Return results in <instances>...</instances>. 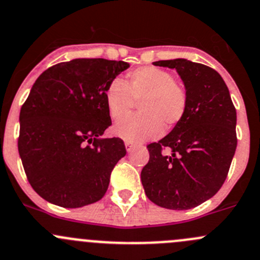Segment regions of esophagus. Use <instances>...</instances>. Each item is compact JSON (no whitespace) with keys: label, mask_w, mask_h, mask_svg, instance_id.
<instances>
[{"label":"esophagus","mask_w":260,"mask_h":260,"mask_svg":"<svg viewBox=\"0 0 260 260\" xmlns=\"http://www.w3.org/2000/svg\"><path fill=\"white\" fill-rule=\"evenodd\" d=\"M124 143H125V147H127V151H128V152H129V151L132 150V148L135 147V146H136L135 143L132 142V141H125Z\"/></svg>","instance_id":"34e87169"}]
</instances>
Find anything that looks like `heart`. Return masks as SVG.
<instances>
[{
    "mask_svg": "<svg viewBox=\"0 0 260 260\" xmlns=\"http://www.w3.org/2000/svg\"><path fill=\"white\" fill-rule=\"evenodd\" d=\"M138 103L140 114L118 123L115 135L125 141L155 138L174 129L188 110V94L183 84L166 70L155 66L140 67L122 80H113L105 90V104L114 120L127 117Z\"/></svg>",
    "mask_w": 260,
    "mask_h": 260,
    "instance_id": "heart-1",
    "label": "heart"
}]
</instances>
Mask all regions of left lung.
Returning a JSON list of instances; mask_svg holds the SVG:
<instances>
[{"instance_id": "left-lung-1", "label": "left lung", "mask_w": 260, "mask_h": 260, "mask_svg": "<svg viewBox=\"0 0 260 260\" xmlns=\"http://www.w3.org/2000/svg\"><path fill=\"white\" fill-rule=\"evenodd\" d=\"M153 64L178 71L188 110L168 136L147 145L150 158L141 180L155 205L189 210L213 197L226 180L238 145L236 109L225 81L211 67L183 58Z\"/></svg>"}]
</instances>
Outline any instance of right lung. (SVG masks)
Wrapping results in <instances>:
<instances>
[{"mask_svg":"<svg viewBox=\"0 0 260 260\" xmlns=\"http://www.w3.org/2000/svg\"><path fill=\"white\" fill-rule=\"evenodd\" d=\"M129 67L123 60L77 58L45 70L20 110V157L40 197L64 208L98 202L125 156L119 137L99 136L112 124L105 90Z\"/></svg>","mask_w":260,"mask_h":260,"instance_id":"1","label":"right lung"}]
</instances>
